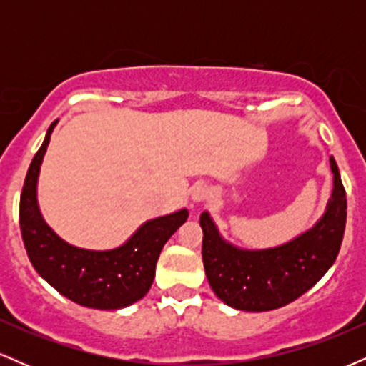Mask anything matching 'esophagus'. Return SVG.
I'll return each instance as SVG.
<instances>
[{"label":"esophagus","instance_id":"obj_1","mask_svg":"<svg viewBox=\"0 0 366 366\" xmlns=\"http://www.w3.org/2000/svg\"><path fill=\"white\" fill-rule=\"evenodd\" d=\"M209 196V187L207 184L203 182H197L194 187H192V192H191V199L194 201V203H203L204 199H208Z\"/></svg>","mask_w":366,"mask_h":366}]
</instances>
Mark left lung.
I'll use <instances>...</instances> for the list:
<instances>
[{
	"label": "left lung",
	"instance_id": "1",
	"mask_svg": "<svg viewBox=\"0 0 366 366\" xmlns=\"http://www.w3.org/2000/svg\"><path fill=\"white\" fill-rule=\"evenodd\" d=\"M334 189L325 213L312 229L282 246L241 249L227 242L208 212L201 213L203 263L213 292L242 312H270L292 303L334 264L346 227V191L330 157Z\"/></svg>",
	"mask_w": 366,
	"mask_h": 366
}]
</instances>
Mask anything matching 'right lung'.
Masks as SVG:
<instances>
[{"instance_id": "1", "label": "right lung", "mask_w": 366, "mask_h": 366, "mask_svg": "<svg viewBox=\"0 0 366 366\" xmlns=\"http://www.w3.org/2000/svg\"><path fill=\"white\" fill-rule=\"evenodd\" d=\"M58 120L49 125L32 158L20 196V230L32 267L74 303L94 310H120L146 296L158 256L189 212L186 208L142 224L125 244L108 251L75 247L53 232L37 204V179Z\"/></svg>"}]
</instances>
